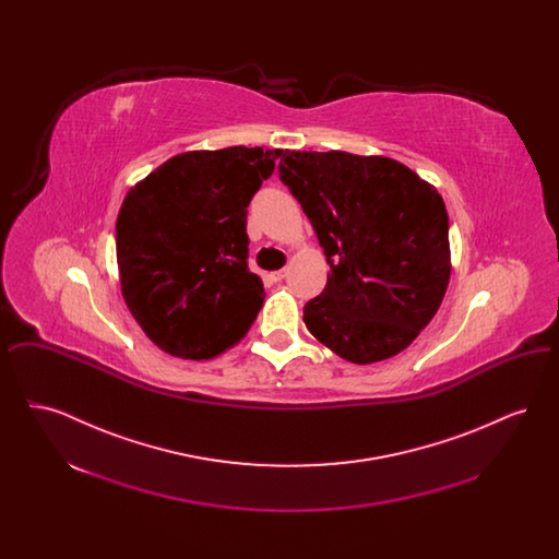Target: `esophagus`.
Here are the masks:
<instances>
[{
    "instance_id": "obj_1",
    "label": "esophagus",
    "mask_w": 559,
    "mask_h": 559,
    "mask_svg": "<svg viewBox=\"0 0 559 559\" xmlns=\"http://www.w3.org/2000/svg\"><path fill=\"white\" fill-rule=\"evenodd\" d=\"M285 276H287V270H285V267H283V270H276V272H270V278H272L274 283H281Z\"/></svg>"
}]
</instances>
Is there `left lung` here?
Masks as SVG:
<instances>
[{
	"label": "left lung",
	"mask_w": 559,
	"mask_h": 559,
	"mask_svg": "<svg viewBox=\"0 0 559 559\" xmlns=\"http://www.w3.org/2000/svg\"><path fill=\"white\" fill-rule=\"evenodd\" d=\"M331 272L304 322L354 365L411 346L451 278L449 213L438 190L388 157L285 151L278 165Z\"/></svg>",
	"instance_id": "1"
}]
</instances>
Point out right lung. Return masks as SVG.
<instances>
[{"label": "right lung", "instance_id": "right-lung-1", "mask_svg": "<svg viewBox=\"0 0 559 559\" xmlns=\"http://www.w3.org/2000/svg\"><path fill=\"white\" fill-rule=\"evenodd\" d=\"M281 153L190 151L128 192L115 226L121 293L163 352L210 360L251 329L264 283L247 266V207Z\"/></svg>", "mask_w": 559, "mask_h": 559}]
</instances>
